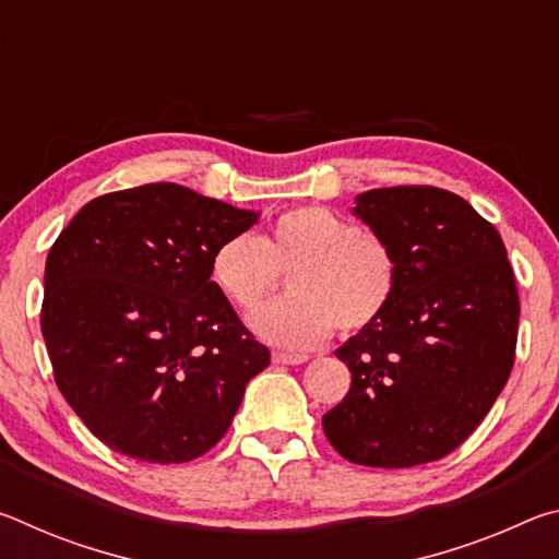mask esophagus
<instances>
[{"label": "esophagus", "mask_w": 559, "mask_h": 559, "mask_svg": "<svg viewBox=\"0 0 559 559\" xmlns=\"http://www.w3.org/2000/svg\"><path fill=\"white\" fill-rule=\"evenodd\" d=\"M308 355H296V353H273V362L276 365H302Z\"/></svg>", "instance_id": "34e87169"}]
</instances>
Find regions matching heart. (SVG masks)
Masks as SVG:
<instances>
[{"label": "heart", "instance_id": "1", "mask_svg": "<svg viewBox=\"0 0 559 559\" xmlns=\"http://www.w3.org/2000/svg\"><path fill=\"white\" fill-rule=\"evenodd\" d=\"M214 286L239 310L259 308L290 273L293 296L251 318L257 333L281 347L306 349L333 333H359L384 316L400 281V263L382 236L362 231L325 206L281 214L269 231L236 234L216 246Z\"/></svg>", "mask_w": 559, "mask_h": 559}]
</instances>
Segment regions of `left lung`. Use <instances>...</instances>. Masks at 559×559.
Returning <instances> with one entry per match:
<instances>
[{
  "label": "left lung",
  "mask_w": 559,
  "mask_h": 559,
  "mask_svg": "<svg viewBox=\"0 0 559 559\" xmlns=\"http://www.w3.org/2000/svg\"><path fill=\"white\" fill-rule=\"evenodd\" d=\"M353 214L392 246L400 281L384 316L335 349L353 384L323 429L359 466H419L461 447L503 392L515 276L496 226L447 189H370Z\"/></svg>",
  "instance_id": "obj_1"
}]
</instances>
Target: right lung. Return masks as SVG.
Instances as JSON below:
<instances>
[{"instance_id": "obj_1", "label": "right lung", "mask_w": 559, "mask_h": 559, "mask_svg": "<svg viewBox=\"0 0 559 559\" xmlns=\"http://www.w3.org/2000/svg\"><path fill=\"white\" fill-rule=\"evenodd\" d=\"M257 222L259 212L155 182L88 202L51 246L41 333L53 380L112 451L202 456L271 365L210 278L216 246Z\"/></svg>"}]
</instances>
